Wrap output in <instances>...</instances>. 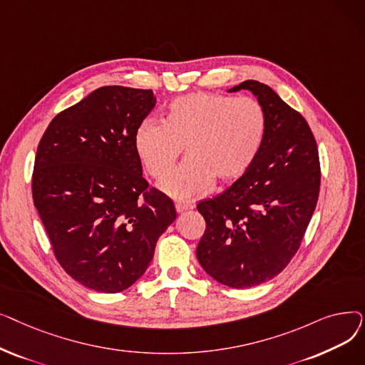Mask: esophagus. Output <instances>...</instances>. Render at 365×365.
Instances as JSON below:
<instances>
[{
    "label": "esophagus",
    "instance_id": "obj_1",
    "mask_svg": "<svg viewBox=\"0 0 365 365\" xmlns=\"http://www.w3.org/2000/svg\"><path fill=\"white\" fill-rule=\"evenodd\" d=\"M195 207L194 202H176V212L178 213H185L187 210H192Z\"/></svg>",
    "mask_w": 365,
    "mask_h": 365
}]
</instances>
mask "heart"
I'll return each mask as SVG.
<instances>
[{"instance_id": "obj_1", "label": "heart", "mask_w": 365, "mask_h": 365, "mask_svg": "<svg viewBox=\"0 0 365 365\" xmlns=\"http://www.w3.org/2000/svg\"><path fill=\"white\" fill-rule=\"evenodd\" d=\"M266 134V113L253 98L190 93L170 102L161 121L145 120L134 148L146 171L161 179L185 150L187 158L161 183L175 198H192L215 179L229 183L250 170Z\"/></svg>"}]
</instances>
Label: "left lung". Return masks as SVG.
Returning a JSON list of instances; mask_svg holds the SVG:
<instances>
[{"instance_id": "left-lung-1", "label": "left lung", "mask_w": 365, "mask_h": 365, "mask_svg": "<svg viewBox=\"0 0 365 365\" xmlns=\"http://www.w3.org/2000/svg\"><path fill=\"white\" fill-rule=\"evenodd\" d=\"M252 91L266 113V134L253 165L223 194L201 201L205 232L197 247L202 269L232 289L272 279L299 250L319 194V158L302 115L259 81Z\"/></svg>"}]
</instances>
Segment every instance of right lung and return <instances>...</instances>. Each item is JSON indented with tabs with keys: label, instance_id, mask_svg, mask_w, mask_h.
<instances>
[{
	"label": "right lung",
	"instance_id": "add662e5",
	"mask_svg": "<svg viewBox=\"0 0 365 365\" xmlns=\"http://www.w3.org/2000/svg\"><path fill=\"white\" fill-rule=\"evenodd\" d=\"M152 90L106 86L57 113L36 149L32 197L56 259L75 281L120 293L148 269L173 201L148 189L134 148Z\"/></svg>",
	"mask_w": 365,
	"mask_h": 365
}]
</instances>
